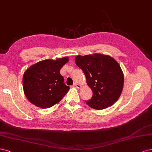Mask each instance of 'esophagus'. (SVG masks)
Returning a JSON list of instances; mask_svg holds the SVG:
<instances>
[{"label":"esophagus","instance_id":"esophagus-1","mask_svg":"<svg viewBox=\"0 0 152 152\" xmlns=\"http://www.w3.org/2000/svg\"><path fill=\"white\" fill-rule=\"evenodd\" d=\"M74 86H76V87L77 88H78V89H80L82 87L81 85L78 84V83H75V84H74Z\"/></svg>","mask_w":152,"mask_h":152}]
</instances>
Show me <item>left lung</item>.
<instances>
[{"label": "left lung", "instance_id": "left-lung-1", "mask_svg": "<svg viewBox=\"0 0 152 152\" xmlns=\"http://www.w3.org/2000/svg\"><path fill=\"white\" fill-rule=\"evenodd\" d=\"M76 65L86 76L93 96L85 101L91 108L102 110L110 107L120 97L124 86V74L113 57L101 53L77 56Z\"/></svg>", "mask_w": 152, "mask_h": 152}]
</instances>
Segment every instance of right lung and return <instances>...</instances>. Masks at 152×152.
I'll use <instances>...</instances> for the list:
<instances>
[{
    "label": "right lung",
    "mask_w": 152,
    "mask_h": 152,
    "mask_svg": "<svg viewBox=\"0 0 152 152\" xmlns=\"http://www.w3.org/2000/svg\"><path fill=\"white\" fill-rule=\"evenodd\" d=\"M68 61L67 57L43 60L24 71V94L31 104L42 109L50 108L66 95L69 87L64 83L60 70Z\"/></svg>",
    "instance_id": "right-lung-1"
}]
</instances>
